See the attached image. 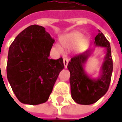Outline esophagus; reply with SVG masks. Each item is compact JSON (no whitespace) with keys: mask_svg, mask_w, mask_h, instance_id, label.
<instances>
[{"mask_svg":"<svg viewBox=\"0 0 122 122\" xmlns=\"http://www.w3.org/2000/svg\"><path fill=\"white\" fill-rule=\"evenodd\" d=\"M68 61H69V59L67 57H66V58L63 59V64H64V67L65 68H67L68 64Z\"/></svg>","mask_w":122,"mask_h":122,"instance_id":"34e87169","label":"esophagus"}]
</instances>
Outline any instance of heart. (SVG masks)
Listing matches in <instances>:
<instances>
[{
	"mask_svg": "<svg viewBox=\"0 0 122 122\" xmlns=\"http://www.w3.org/2000/svg\"><path fill=\"white\" fill-rule=\"evenodd\" d=\"M84 36L78 32H74L67 34L61 38V45L65 47H72L80 43V48H83L87 45V40L84 39ZM58 50H60V47H56Z\"/></svg>",
	"mask_w": 122,
	"mask_h": 122,
	"instance_id": "obj_1",
	"label": "heart"
}]
</instances>
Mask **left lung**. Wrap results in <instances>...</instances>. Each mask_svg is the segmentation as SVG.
I'll return each mask as SVG.
<instances>
[{"mask_svg":"<svg viewBox=\"0 0 122 122\" xmlns=\"http://www.w3.org/2000/svg\"><path fill=\"white\" fill-rule=\"evenodd\" d=\"M95 38V44L106 48L107 53L102 66L101 76L97 80H92L84 71L83 65L89 53L86 51L71 58L68 64L71 72L70 83L72 99L81 105H91L98 101L109 89L113 70V61L109 41L98 30Z\"/></svg>","mask_w":122,"mask_h":122,"instance_id":"obj_1","label":"left lung"}]
</instances>
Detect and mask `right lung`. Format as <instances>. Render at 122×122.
<instances>
[{
    "mask_svg": "<svg viewBox=\"0 0 122 122\" xmlns=\"http://www.w3.org/2000/svg\"><path fill=\"white\" fill-rule=\"evenodd\" d=\"M54 40L41 26L31 25L22 30L10 46L7 77L12 89L22 103L46 102L63 69L62 58L50 56Z\"/></svg>",
    "mask_w": 122,
    "mask_h": 122,
    "instance_id": "obj_1",
    "label": "right lung"
}]
</instances>
